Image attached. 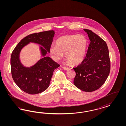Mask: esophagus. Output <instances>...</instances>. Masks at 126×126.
<instances>
[{
	"mask_svg": "<svg viewBox=\"0 0 126 126\" xmlns=\"http://www.w3.org/2000/svg\"><path fill=\"white\" fill-rule=\"evenodd\" d=\"M62 67H63V68L64 69V70H69V68H68V67H65V66H63Z\"/></svg>",
	"mask_w": 126,
	"mask_h": 126,
	"instance_id": "obj_1",
	"label": "esophagus"
}]
</instances>
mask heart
Segmentation results:
<instances>
[{
  "instance_id": "heart-1",
  "label": "heart",
  "mask_w": 126,
  "mask_h": 126,
  "mask_svg": "<svg viewBox=\"0 0 126 126\" xmlns=\"http://www.w3.org/2000/svg\"><path fill=\"white\" fill-rule=\"evenodd\" d=\"M88 42L86 38L82 34L67 35L58 38L56 45L50 47V53L53 60L58 61L65 57L73 65H78L85 57Z\"/></svg>"
}]
</instances>
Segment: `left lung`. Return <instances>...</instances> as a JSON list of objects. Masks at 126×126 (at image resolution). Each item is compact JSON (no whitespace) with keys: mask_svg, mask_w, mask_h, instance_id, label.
Segmentation results:
<instances>
[{"mask_svg":"<svg viewBox=\"0 0 126 126\" xmlns=\"http://www.w3.org/2000/svg\"><path fill=\"white\" fill-rule=\"evenodd\" d=\"M84 30L91 42L84 61L73 68L76 72L73 83L83 91L92 92L105 83L110 73V61L106 42L92 31Z\"/></svg>","mask_w":126,"mask_h":126,"instance_id":"left-lung-1","label":"left lung"}]
</instances>
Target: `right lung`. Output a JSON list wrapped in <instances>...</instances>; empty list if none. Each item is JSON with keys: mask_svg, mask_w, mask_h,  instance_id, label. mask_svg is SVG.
Listing matches in <instances>:
<instances>
[{"mask_svg": "<svg viewBox=\"0 0 126 126\" xmlns=\"http://www.w3.org/2000/svg\"><path fill=\"white\" fill-rule=\"evenodd\" d=\"M55 32L46 31L30 34L23 38L13 50L11 58L12 77L16 84L23 92L30 94H36L45 91L49 86L53 71L60 65L51 58L46 56L50 53ZM30 42L40 46L43 57L31 67H24L19 57L21 50Z\"/></svg>", "mask_w": 126, "mask_h": 126, "instance_id": "add662e5", "label": "right lung"}]
</instances>
